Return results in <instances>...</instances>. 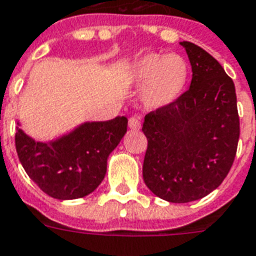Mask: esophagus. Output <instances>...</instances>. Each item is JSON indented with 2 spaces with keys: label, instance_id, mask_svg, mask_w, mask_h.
Listing matches in <instances>:
<instances>
[{
  "label": "esophagus",
  "instance_id": "1",
  "mask_svg": "<svg viewBox=\"0 0 256 256\" xmlns=\"http://www.w3.org/2000/svg\"><path fill=\"white\" fill-rule=\"evenodd\" d=\"M128 128L132 130H140L141 128V119L137 118V116H132L128 119Z\"/></svg>",
  "mask_w": 256,
  "mask_h": 256
}]
</instances>
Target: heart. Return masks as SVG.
<instances>
[{
	"label": "heart",
	"instance_id": "1",
	"mask_svg": "<svg viewBox=\"0 0 256 256\" xmlns=\"http://www.w3.org/2000/svg\"><path fill=\"white\" fill-rule=\"evenodd\" d=\"M190 74L187 60L178 54L150 52L141 56L128 69V77L137 86L144 85L142 102L148 108L171 106L184 92Z\"/></svg>",
	"mask_w": 256,
	"mask_h": 256
}]
</instances>
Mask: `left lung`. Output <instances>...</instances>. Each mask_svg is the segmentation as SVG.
<instances>
[{"label":"left lung","instance_id":"1","mask_svg":"<svg viewBox=\"0 0 256 256\" xmlns=\"http://www.w3.org/2000/svg\"><path fill=\"white\" fill-rule=\"evenodd\" d=\"M190 60V88L171 106L145 116L148 149L144 182L172 204L200 200L222 183L239 142L238 100L232 78L217 60L180 42Z\"/></svg>","mask_w":256,"mask_h":256}]
</instances>
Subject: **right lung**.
Wrapping results in <instances>:
<instances>
[{
	"mask_svg": "<svg viewBox=\"0 0 256 256\" xmlns=\"http://www.w3.org/2000/svg\"><path fill=\"white\" fill-rule=\"evenodd\" d=\"M128 132V118L85 122L50 142H38L17 128L18 160L47 196L76 200L98 188L107 172V158Z\"/></svg>",
	"mask_w": 256,
	"mask_h": 256,
	"instance_id": "right-lung-1",
	"label": "right lung"
}]
</instances>
